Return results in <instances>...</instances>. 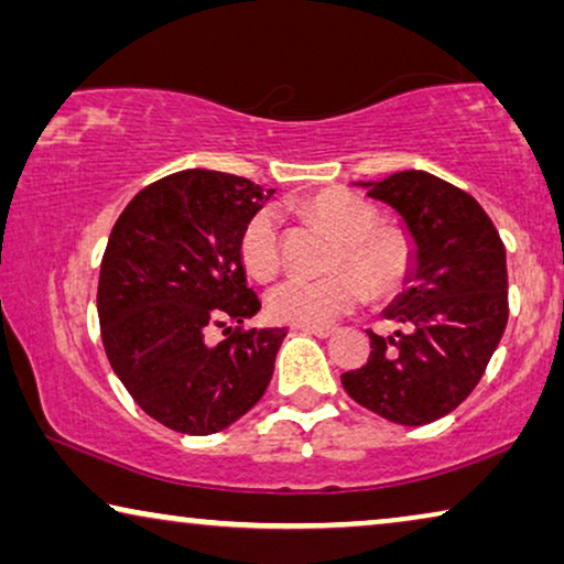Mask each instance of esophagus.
<instances>
[{
    "mask_svg": "<svg viewBox=\"0 0 564 564\" xmlns=\"http://www.w3.org/2000/svg\"><path fill=\"white\" fill-rule=\"evenodd\" d=\"M295 330H300V334H307V336H318V338L334 336V328H328V326H295Z\"/></svg>",
    "mask_w": 564,
    "mask_h": 564,
    "instance_id": "1",
    "label": "esophagus"
}]
</instances>
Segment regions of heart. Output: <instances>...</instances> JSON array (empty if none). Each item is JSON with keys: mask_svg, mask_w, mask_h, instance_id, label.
<instances>
[{"mask_svg": "<svg viewBox=\"0 0 564 564\" xmlns=\"http://www.w3.org/2000/svg\"><path fill=\"white\" fill-rule=\"evenodd\" d=\"M311 215L338 238L334 269L326 280L290 276L267 297L276 323L326 326L361 305L369 292L388 295L398 290L413 267V241L403 228L380 226V210L354 192H326L311 203ZM238 257L253 280L269 282L282 267V234L272 210H259L238 238ZM354 268L357 275L348 272Z\"/></svg>", "mask_w": 564, "mask_h": 564, "instance_id": "1", "label": "heart"}]
</instances>
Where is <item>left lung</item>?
<instances>
[{
	"instance_id": "left-lung-1",
	"label": "left lung",
	"mask_w": 564,
	"mask_h": 564,
	"mask_svg": "<svg viewBox=\"0 0 564 564\" xmlns=\"http://www.w3.org/2000/svg\"><path fill=\"white\" fill-rule=\"evenodd\" d=\"M415 241L413 284L388 307L395 336L369 334L365 367L341 375L351 400L400 426L444 419L482 380L508 323L506 246L480 203L426 172L369 182Z\"/></svg>"
}]
</instances>
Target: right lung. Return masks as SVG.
I'll return each instance as SVG.
<instances>
[{
  "label": "right lung",
  "mask_w": 564,
  "mask_h": 564,
  "mask_svg": "<svg viewBox=\"0 0 564 564\" xmlns=\"http://www.w3.org/2000/svg\"><path fill=\"white\" fill-rule=\"evenodd\" d=\"M274 195L243 176L187 169L149 184L115 223L99 267L105 354L130 398L166 429L207 436L259 403L288 328H243L259 297L238 257ZM236 322L213 347L206 328Z\"/></svg>",
  "instance_id": "add662e5"
}]
</instances>
